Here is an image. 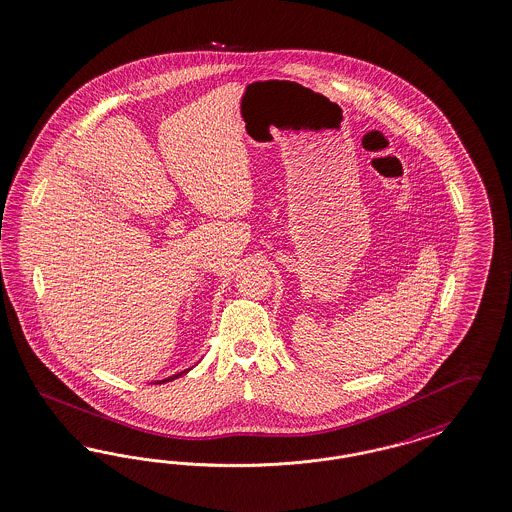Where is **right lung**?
<instances>
[{
  "label": "right lung",
  "mask_w": 512,
  "mask_h": 512,
  "mask_svg": "<svg viewBox=\"0 0 512 512\" xmlns=\"http://www.w3.org/2000/svg\"><path fill=\"white\" fill-rule=\"evenodd\" d=\"M191 369H193V367H191ZM191 369H183L181 373H176V375H172V377L162 378V380H156L155 384H164V382H170V380H174V378H178L181 377V375H185V373H189Z\"/></svg>",
  "instance_id": "1"
}]
</instances>
